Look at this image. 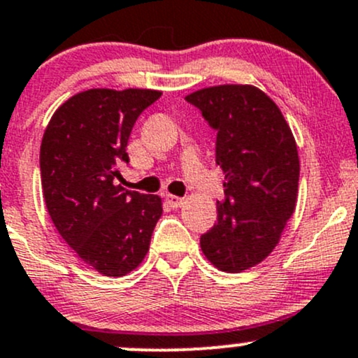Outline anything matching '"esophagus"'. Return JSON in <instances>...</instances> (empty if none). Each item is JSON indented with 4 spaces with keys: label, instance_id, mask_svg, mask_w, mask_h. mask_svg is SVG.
Here are the masks:
<instances>
[{
    "label": "esophagus",
    "instance_id": "esophagus-1",
    "mask_svg": "<svg viewBox=\"0 0 358 358\" xmlns=\"http://www.w3.org/2000/svg\"><path fill=\"white\" fill-rule=\"evenodd\" d=\"M166 202L169 206H171L173 209H178V208H182L183 206V199H180V197H176V195H166Z\"/></svg>",
    "mask_w": 358,
    "mask_h": 358
}]
</instances>
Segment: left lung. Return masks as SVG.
I'll use <instances>...</instances> for the list:
<instances>
[{"instance_id": "left-lung-1", "label": "left lung", "mask_w": 358, "mask_h": 358, "mask_svg": "<svg viewBox=\"0 0 358 358\" xmlns=\"http://www.w3.org/2000/svg\"><path fill=\"white\" fill-rule=\"evenodd\" d=\"M185 99L217 131L216 164L224 173L217 223L201 236V248L217 269L242 273L274 250L295 210V138L280 108L254 85H216Z\"/></svg>"}]
</instances>
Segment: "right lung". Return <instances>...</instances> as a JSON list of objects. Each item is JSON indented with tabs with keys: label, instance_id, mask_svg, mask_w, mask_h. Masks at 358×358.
I'll return each mask as SVG.
<instances>
[{
	"label": "right lung",
	"instance_id": "obj_1",
	"mask_svg": "<svg viewBox=\"0 0 358 358\" xmlns=\"http://www.w3.org/2000/svg\"><path fill=\"white\" fill-rule=\"evenodd\" d=\"M161 97L150 89H89L55 111L41 144L48 213L75 254L97 273L120 278L144 261L163 214L157 195L116 185L141 113Z\"/></svg>",
	"mask_w": 358,
	"mask_h": 358
}]
</instances>
